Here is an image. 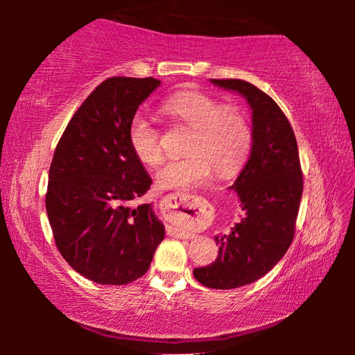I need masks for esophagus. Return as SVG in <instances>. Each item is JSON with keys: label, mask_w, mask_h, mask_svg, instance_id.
I'll return each instance as SVG.
<instances>
[{"label": "esophagus", "mask_w": 355, "mask_h": 355, "mask_svg": "<svg viewBox=\"0 0 355 355\" xmlns=\"http://www.w3.org/2000/svg\"><path fill=\"white\" fill-rule=\"evenodd\" d=\"M191 198H193L192 193L176 192V193H171V196H168L166 198H164V202H166V207L173 208V210L176 211V208L186 207V202L191 200ZM174 234L182 237V239H192V237L196 236V234H192V232H187V231H182V230H174Z\"/></svg>", "instance_id": "1"}]
</instances>
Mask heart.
Returning <instances> with one entry per match:
<instances>
[{"mask_svg": "<svg viewBox=\"0 0 355 355\" xmlns=\"http://www.w3.org/2000/svg\"><path fill=\"white\" fill-rule=\"evenodd\" d=\"M162 108L176 123L192 129L186 144L187 157L171 159L157 173L158 189L189 187L216 178L234 176L244 166L252 148L249 116L239 106L225 105L197 90H182L163 100ZM129 147L140 163L155 166L162 162L159 130L144 111L134 113L128 128Z\"/></svg>", "mask_w": 355, "mask_h": 355, "instance_id": "obj_1", "label": "heart"}]
</instances>
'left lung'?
Returning <instances> with one entry per match:
<instances>
[{
    "label": "left lung",
    "mask_w": 355,
    "mask_h": 355,
    "mask_svg": "<svg viewBox=\"0 0 355 355\" xmlns=\"http://www.w3.org/2000/svg\"><path fill=\"white\" fill-rule=\"evenodd\" d=\"M239 92L252 110V152L232 184L245 211L220 244L213 263L193 270L198 283L211 289H236L265 276L294 239L304 178L297 140L283 110L265 92L241 79H211Z\"/></svg>",
    "instance_id": "1"
}]
</instances>
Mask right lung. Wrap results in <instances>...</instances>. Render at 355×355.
<instances>
[{"label": "right lung", "mask_w": 355, "mask_h": 355, "mask_svg": "<svg viewBox=\"0 0 355 355\" xmlns=\"http://www.w3.org/2000/svg\"><path fill=\"white\" fill-rule=\"evenodd\" d=\"M159 84L153 77L103 80L53 155L45 197L53 237L67 263L94 283H132L147 273L164 239L152 205H134L152 178L128 140L130 118Z\"/></svg>", "instance_id": "1"}]
</instances>
